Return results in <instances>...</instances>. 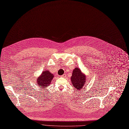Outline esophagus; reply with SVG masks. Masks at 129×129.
<instances>
[{
  "mask_svg": "<svg viewBox=\"0 0 129 129\" xmlns=\"http://www.w3.org/2000/svg\"><path fill=\"white\" fill-rule=\"evenodd\" d=\"M66 76V75L65 74H63L62 76H61V77H65Z\"/></svg>",
  "mask_w": 129,
  "mask_h": 129,
  "instance_id": "1",
  "label": "esophagus"
}]
</instances>
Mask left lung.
Segmentation results:
<instances>
[{
  "instance_id": "1",
  "label": "left lung",
  "mask_w": 129,
  "mask_h": 129,
  "mask_svg": "<svg viewBox=\"0 0 129 129\" xmlns=\"http://www.w3.org/2000/svg\"><path fill=\"white\" fill-rule=\"evenodd\" d=\"M87 76L82 72L79 68L76 67L73 70L71 77V81L73 86L76 90H83L82 88L87 81Z\"/></svg>"
}]
</instances>
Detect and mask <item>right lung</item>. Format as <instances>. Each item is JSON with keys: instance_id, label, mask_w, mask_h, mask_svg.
<instances>
[{"instance_id": "1", "label": "right lung", "mask_w": 129, "mask_h": 129, "mask_svg": "<svg viewBox=\"0 0 129 129\" xmlns=\"http://www.w3.org/2000/svg\"><path fill=\"white\" fill-rule=\"evenodd\" d=\"M54 77V75L49 70L43 71L40 76L37 78L36 82L38 87L41 88V89H46L45 88L49 87Z\"/></svg>"}]
</instances>
